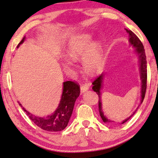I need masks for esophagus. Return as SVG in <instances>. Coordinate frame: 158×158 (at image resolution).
Returning <instances> with one entry per match:
<instances>
[{"instance_id": "esophagus-1", "label": "esophagus", "mask_w": 158, "mask_h": 158, "mask_svg": "<svg viewBox=\"0 0 158 158\" xmlns=\"http://www.w3.org/2000/svg\"><path fill=\"white\" fill-rule=\"evenodd\" d=\"M89 85H86V84H85V85H83L81 87V93L86 92V91L89 90Z\"/></svg>"}]
</instances>
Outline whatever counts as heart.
Here are the masks:
<instances>
[{
    "mask_svg": "<svg viewBox=\"0 0 158 158\" xmlns=\"http://www.w3.org/2000/svg\"><path fill=\"white\" fill-rule=\"evenodd\" d=\"M67 55L73 60L81 58V64L84 71L89 74H95L102 69L103 63V49L101 42L92 43L90 34H83L73 39L67 48ZM64 69H69L73 66V61L64 59L63 61Z\"/></svg>",
    "mask_w": 158,
    "mask_h": 158,
    "instance_id": "1",
    "label": "heart"
}]
</instances>
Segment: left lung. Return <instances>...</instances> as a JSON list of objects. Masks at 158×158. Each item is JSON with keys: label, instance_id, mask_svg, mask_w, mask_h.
Wrapping results in <instances>:
<instances>
[{"label": "left lung", "instance_id": "left-lung-1", "mask_svg": "<svg viewBox=\"0 0 158 158\" xmlns=\"http://www.w3.org/2000/svg\"><path fill=\"white\" fill-rule=\"evenodd\" d=\"M127 33L129 35V43L130 45L133 47L134 49V52H135L138 56V64H139V71H140V80H141V91H140V105L143 103V99L145 98V91H146L147 88V61H146V56H145V52L144 47L143 45V43L139 40V38L136 36V35L133 33L131 30H128V29H125ZM105 77V73L103 72L99 77H97L95 81L93 82V90L96 92L98 94V110H99V114L100 116L102 118L103 121L106 123H114L115 121H111L109 118H107V117L105 116L103 112L102 109V93H101V90L102 89L103 87V81ZM139 105V106H140ZM137 108V109H138ZM136 109L135 111L133 113V114L131 116L127 118L126 119H125L124 121L121 122V124L124 123L125 122H126L128 120H129L135 114L136 112Z\"/></svg>", "mask_w": 158, "mask_h": 158}]
</instances>
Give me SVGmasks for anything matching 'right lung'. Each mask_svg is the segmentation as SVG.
<instances>
[{
	"instance_id": "obj_1",
	"label": "right lung",
	"mask_w": 158,
	"mask_h": 158,
	"mask_svg": "<svg viewBox=\"0 0 158 158\" xmlns=\"http://www.w3.org/2000/svg\"><path fill=\"white\" fill-rule=\"evenodd\" d=\"M25 36L18 44V48L21 44L24 42ZM80 94V88L78 84L74 81H67L63 82V90L62 96L58 107L55 112L46 117H40L30 114L29 111L23 106L22 104L18 102L19 105L23 108V110L26 112L30 119L42 128V130L56 132L63 131L67 126L70 117L72 114L74 109V103Z\"/></svg>"
}]
</instances>
